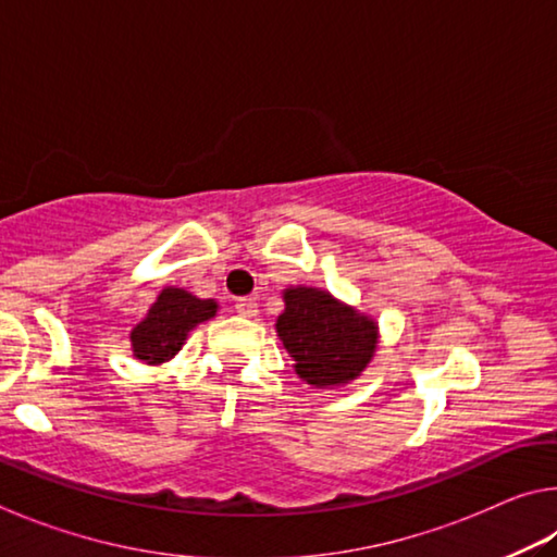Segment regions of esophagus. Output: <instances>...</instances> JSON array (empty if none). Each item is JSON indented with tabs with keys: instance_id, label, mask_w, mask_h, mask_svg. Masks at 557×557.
<instances>
[{
	"instance_id": "esophagus-1",
	"label": "esophagus",
	"mask_w": 557,
	"mask_h": 557,
	"mask_svg": "<svg viewBox=\"0 0 557 557\" xmlns=\"http://www.w3.org/2000/svg\"><path fill=\"white\" fill-rule=\"evenodd\" d=\"M235 312H238L240 317H248V319H252L258 314V305H256V299L252 297H240V299H235Z\"/></svg>"
}]
</instances>
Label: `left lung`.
I'll list each match as a JSON object with an SVG mask.
<instances>
[{"instance_id": "1", "label": "left lung", "mask_w": 557, "mask_h": 557, "mask_svg": "<svg viewBox=\"0 0 557 557\" xmlns=\"http://www.w3.org/2000/svg\"><path fill=\"white\" fill-rule=\"evenodd\" d=\"M282 297L275 329L299 379L314 388L358 379L379 346V324L317 287H289Z\"/></svg>"}]
</instances>
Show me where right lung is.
I'll return each instance as SVG.
<instances>
[{"instance_id": "add662e5", "label": "right lung", "mask_w": 557, "mask_h": 557, "mask_svg": "<svg viewBox=\"0 0 557 557\" xmlns=\"http://www.w3.org/2000/svg\"><path fill=\"white\" fill-rule=\"evenodd\" d=\"M219 312L213 299H199L182 287H164L147 317L132 329V354L149 366L174 358L186 342L188 332L209 322Z\"/></svg>"}]
</instances>
